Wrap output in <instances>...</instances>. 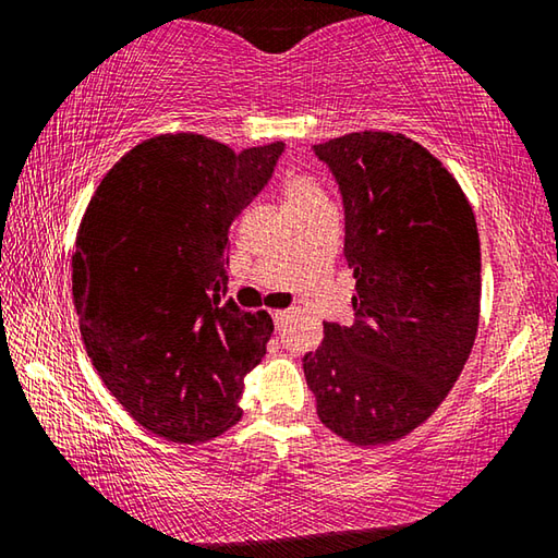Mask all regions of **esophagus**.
<instances>
[{
    "label": "esophagus",
    "instance_id": "obj_1",
    "mask_svg": "<svg viewBox=\"0 0 558 558\" xmlns=\"http://www.w3.org/2000/svg\"><path fill=\"white\" fill-rule=\"evenodd\" d=\"M270 317H272V325H276V329H280L282 323L288 319V313H286V310H272Z\"/></svg>",
    "mask_w": 558,
    "mask_h": 558
}]
</instances>
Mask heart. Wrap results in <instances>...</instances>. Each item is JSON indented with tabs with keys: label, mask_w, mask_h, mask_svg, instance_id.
Masks as SVG:
<instances>
[{
	"label": "heart",
	"mask_w": 558,
	"mask_h": 558,
	"mask_svg": "<svg viewBox=\"0 0 558 558\" xmlns=\"http://www.w3.org/2000/svg\"><path fill=\"white\" fill-rule=\"evenodd\" d=\"M282 196H286V206L292 216L313 211L317 206H327L323 186L302 172H290L282 179Z\"/></svg>",
	"instance_id": "b5f03b06"
}]
</instances>
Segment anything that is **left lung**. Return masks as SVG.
I'll use <instances>...</instances> for the list:
<instances>
[{
	"label": "left lung",
	"instance_id": "left-lung-1",
	"mask_svg": "<svg viewBox=\"0 0 558 558\" xmlns=\"http://www.w3.org/2000/svg\"><path fill=\"white\" fill-rule=\"evenodd\" d=\"M344 204L354 319L302 356L317 415L356 446L418 428L465 366L480 319V235L446 167L399 132L315 145Z\"/></svg>",
	"mask_w": 558,
	"mask_h": 558
}]
</instances>
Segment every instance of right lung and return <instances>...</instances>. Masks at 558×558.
Segmentation results:
<instances>
[{
  "label": "right lung",
  "instance_id": "right-lung-1",
  "mask_svg": "<svg viewBox=\"0 0 558 558\" xmlns=\"http://www.w3.org/2000/svg\"><path fill=\"white\" fill-rule=\"evenodd\" d=\"M282 149L149 137L112 165L83 214L73 253L83 344L155 436L202 442L241 421L243 376L266 354L272 319L226 298V245Z\"/></svg>",
  "mask_w": 558,
  "mask_h": 558
}]
</instances>
